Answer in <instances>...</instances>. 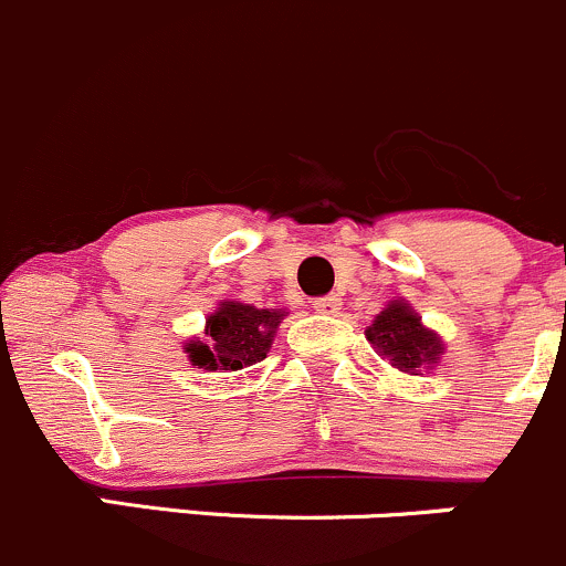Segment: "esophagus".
Returning a JSON list of instances; mask_svg holds the SVG:
<instances>
[{"mask_svg": "<svg viewBox=\"0 0 566 566\" xmlns=\"http://www.w3.org/2000/svg\"><path fill=\"white\" fill-rule=\"evenodd\" d=\"M342 306V301L336 295H323V298L312 301V310L319 312V315H336Z\"/></svg>", "mask_w": 566, "mask_h": 566, "instance_id": "34e87169", "label": "esophagus"}]
</instances>
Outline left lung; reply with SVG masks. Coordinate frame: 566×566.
Masks as SVG:
<instances>
[{"label":"left lung","instance_id":"left-lung-1","mask_svg":"<svg viewBox=\"0 0 566 566\" xmlns=\"http://www.w3.org/2000/svg\"><path fill=\"white\" fill-rule=\"evenodd\" d=\"M367 339L391 367L399 373L419 375L424 367L441 361L443 342L436 331L427 328L421 317L405 301H391L373 325H367Z\"/></svg>","mask_w":566,"mask_h":566}]
</instances>
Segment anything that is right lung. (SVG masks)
I'll return each mask as SVG.
<instances>
[{
  "label": "right lung",
  "instance_id": "obj_1",
  "mask_svg": "<svg viewBox=\"0 0 566 566\" xmlns=\"http://www.w3.org/2000/svg\"><path fill=\"white\" fill-rule=\"evenodd\" d=\"M287 317L282 310H256L241 301H221L219 310L205 323V339L193 336L182 350L199 369H235L262 361L271 350L279 323Z\"/></svg>",
  "mask_w": 566,
  "mask_h": 566
}]
</instances>
